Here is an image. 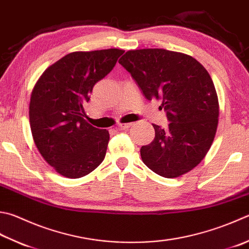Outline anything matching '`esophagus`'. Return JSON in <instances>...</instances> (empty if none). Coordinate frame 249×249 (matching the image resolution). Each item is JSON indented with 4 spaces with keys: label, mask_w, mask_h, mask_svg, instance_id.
Here are the masks:
<instances>
[{
    "label": "esophagus",
    "mask_w": 249,
    "mask_h": 249,
    "mask_svg": "<svg viewBox=\"0 0 249 249\" xmlns=\"http://www.w3.org/2000/svg\"><path fill=\"white\" fill-rule=\"evenodd\" d=\"M131 125H132V124H119V128L123 130H128Z\"/></svg>",
    "instance_id": "obj_1"
}]
</instances>
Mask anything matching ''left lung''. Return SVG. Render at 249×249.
<instances>
[{"label": "left lung", "mask_w": 249, "mask_h": 249, "mask_svg": "<svg viewBox=\"0 0 249 249\" xmlns=\"http://www.w3.org/2000/svg\"><path fill=\"white\" fill-rule=\"evenodd\" d=\"M119 64L146 100H161L169 121L153 124L155 139L141 147L143 162L163 178H177L203 160L218 125L219 103L207 70L190 55L162 49L128 51Z\"/></svg>", "instance_id": "obj_1"}]
</instances>
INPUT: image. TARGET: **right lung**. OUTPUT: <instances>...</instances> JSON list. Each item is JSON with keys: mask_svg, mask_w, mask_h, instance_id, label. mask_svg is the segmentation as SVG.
<instances>
[{"mask_svg": "<svg viewBox=\"0 0 249 249\" xmlns=\"http://www.w3.org/2000/svg\"><path fill=\"white\" fill-rule=\"evenodd\" d=\"M124 51L73 52L52 65L32 91L29 118L36 146L59 175L78 179L104 160L109 133L87 123L84 104Z\"/></svg>", "mask_w": 249, "mask_h": 249, "instance_id": "right-lung-1", "label": "right lung"}]
</instances>
